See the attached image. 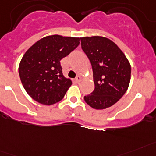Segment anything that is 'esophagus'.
Masks as SVG:
<instances>
[{"mask_svg":"<svg viewBox=\"0 0 156 156\" xmlns=\"http://www.w3.org/2000/svg\"><path fill=\"white\" fill-rule=\"evenodd\" d=\"M81 80H82V78H81V76H77L76 78V81L77 83H79V82H80Z\"/></svg>","mask_w":156,"mask_h":156,"instance_id":"esophagus-1","label":"esophagus"}]
</instances>
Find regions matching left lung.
<instances>
[{"instance_id": "left-lung-1", "label": "left lung", "mask_w": 156, "mask_h": 156, "mask_svg": "<svg viewBox=\"0 0 156 156\" xmlns=\"http://www.w3.org/2000/svg\"><path fill=\"white\" fill-rule=\"evenodd\" d=\"M81 48L89 59L95 89L84 100L95 109L112 106L127 92L131 64L113 41L104 37H81Z\"/></svg>"}]
</instances>
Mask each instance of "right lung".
Wrapping results in <instances>:
<instances>
[{
  "mask_svg": "<svg viewBox=\"0 0 156 156\" xmlns=\"http://www.w3.org/2000/svg\"><path fill=\"white\" fill-rule=\"evenodd\" d=\"M79 44V37L52 35L27 50L19 64V75L23 87L33 100L52 105L64 98L72 80L63 75L60 60Z\"/></svg>",
  "mask_w": 156,
  "mask_h": 156,
  "instance_id": "1",
  "label": "right lung"
}]
</instances>
